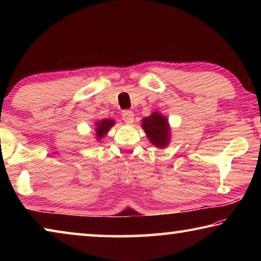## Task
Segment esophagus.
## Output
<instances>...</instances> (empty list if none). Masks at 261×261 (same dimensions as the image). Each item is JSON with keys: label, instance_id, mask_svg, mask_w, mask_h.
Listing matches in <instances>:
<instances>
[{"label": "esophagus", "instance_id": "1", "mask_svg": "<svg viewBox=\"0 0 261 261\" xmlns=\"http://www.w3.org/2000/svg\"><path fill=\"white\" fill-rule=\"evenodd\" d=\"M134 117H135V115L131 112V110H123L122 118H123V121L126 123V124H131V123H134Z\"/></svg>", "mask_w": 261, "mask_h": 261}]
</instances>
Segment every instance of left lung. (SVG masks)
Returning <instances> with one entry per match:
<instances>
[{
    "label": "left lung",
    "mask_w": 261,
    "mask_h": 261,
    "mask_svg": "<svg viewBox=\"0 0 261 261\" xmlns=\"http://www.w3.org/2000/svg\"><path fill=\"white\" fill-rule=\"evenodd\" d=\"M144 131L146 132L149 141L158 147H166L169 141V124L165 116L159 113H153L151 116L143 120Z\"/></svg>",
    "instance_id": "1"
}]
</instances>
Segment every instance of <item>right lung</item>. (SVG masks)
I'll list each match as a JSON object with an SVG mask.
<instances>
[{"label": "right lung", "instance_id": "1", "mask_svg": "<svg viewBox=\"0 0 261 261\" xmlns=\"http://www.w3.org/2000/svg\"><path fill=\"white\" fill-rule=\"evenodd\" d=\"M115 124V122L113 120H102L101 122H96V138L101 139L102 137L107 134L109 131L110 127Z\"/></svg>", "mask_w": 261, "mask_h": 261}]
</instances>
